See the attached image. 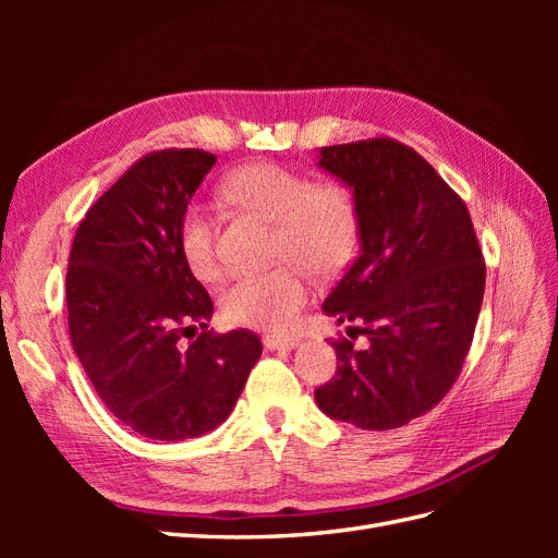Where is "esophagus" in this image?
Listing matches in <instances>:
<instances>
[{"instance_id": "1", "label": "esophagus", "mask_w": 558, "mask_h": 558, "mask_svg": "<svg viewBox=\"0 0 558 558\" xmlns=\"http://www.w3.org/2000/svg\"><path fill=\"white\" fill-rule=\"evenodd\" d=\"M298 337H279V335H265L263 344L269 349V351H283V349H293L298 347Z\"/></svg>"}]
</instances>
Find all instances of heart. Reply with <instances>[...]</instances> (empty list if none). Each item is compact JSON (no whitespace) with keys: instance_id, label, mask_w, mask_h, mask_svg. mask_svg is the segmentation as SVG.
Listing matches in <instances>:
<instances>
[{"instance_id":"heart-1","label":"heart","mask_w":558,"mask_h":558,"mask_svg":"<svg viewBox=\"0 0 558 558\" xmlns=\"http://www.w3.org/2000/svg\"><path fill=\"white\" fill-rule=\"evenodd\" d=\"M223 197L234 207L275 223V258L286 260L263 272L234 277L221 298L232 326L289 330L312 295V275L340 269L359 240V202L340 181L314 183L310 177L275 162H253L228 174ZM179 244L195 277L221 275L216 226L205 207H185Z\"/></svg>"}]
</instances>
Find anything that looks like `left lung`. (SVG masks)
Listing matches in <instances>:
<instances>
[{"mask_svg":"<svg viewBox=\"0 0 558 558\" xmlns=\"http://www.w3.org/2000/svg\"><path fill=\"white\" fill-rule=\"evenodd\" d=\"M318 165L353 189L361 253L324 302L353 332L330 340L335 377L314 391L330 418L391 430L430 412L459 379L482 310L486 265L461 195L391 137L320 148Z\"/></svg>","mask_w":558,"mask_h":558,"instance_id":"1","label":"left lung"}]
</instances>
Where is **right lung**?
Wrapping results in <instances>:
<instances>
[{
    "mask_svg": "<svg viewBox=\"0 0 558 558\" xmlns=\"http://www.w3.org/2000/svg\"><path fill=\"white\" fill-rule=\"evenodd\" d=\"M214 162L199 148L140 158L88 209L66 267L70 340L93 388L160 442L223 424L263 353L253 330H209L214 302L181 253V216Z\"/></svg>",
    "mask_w": 558,
    "mask_h": 558,
    "instance_id": "obj_1",
    "label": "right lung"
}]
</instances>
